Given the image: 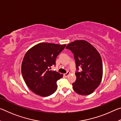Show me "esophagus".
Segmentation results:
<instances>
[{"instance_id": "34e87169", "label": "esophagus", "mask_w": 121, "mask_h": 121, "mask_svg": "<svg viewBox=\"0 0 121 121\" xmlns=\"http://www.w3.org/2000/svg\"><path fill=\"white\" fill-rule=\"evenodd\" d=\"M70 72H69V71H68V72H67V73H65L64 74V76H65V77H67L68 76L70 75Z\"/></svg>"}]
</instances>
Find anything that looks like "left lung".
Wrapping results in <instances>:
<instances>
[{
    "label": "left lung",
    "instance_id": "left-lung-1",
    "mask_svg": "<svg viewBox=\"0 0 121 121\" xmlns=\"http://www.w3.org/2000/svg\"><path fill=\"white\" fill-rule=\"evenodd\" d=\"M67 49L73 53L77 70L76 80L73 88L77 93L82 95L92 93L101 83L103 68L101 56L95 47L84 40H77L68 44Z\"/></svg>",
    "mask_w": 121,
    "mask_h": 121
}]
</instances>
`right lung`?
Wrapping results in <instances>:
<instances>
[{
    "label": "right lung",
    "mask_w": 121,
    "mask_h": 121,
    "mask_svg": "<svg viewBox=\"0 0 121 121\" xmlns=\"http://www.w3.org/2000/svg\"><path fill=\"white\" fill-rule=\"evenodd\" d=\"M66 44L41 43L30 48L24 56L21 72L27 86L36 95L48 97L58 88L56 82L63 74L50 70Z\"/></svg>",
    "instance_id": "1"
}]
</instances>
